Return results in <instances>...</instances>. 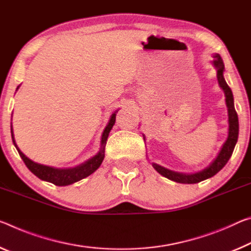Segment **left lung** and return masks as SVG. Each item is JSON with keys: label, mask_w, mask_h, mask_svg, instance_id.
Wrapping results in <instances>:
<instances>
[{"label": "left lung", "mask_w": 251, "mask_h": 251, "mask_svg": "<svg viewBox=\"0 0 251 251\" xmlns=\"http://www.w3.org/2000/svg\"><path fill=\"white\" fill-rule=\"evenodd\" d=\"M213 65L217 68V78L218 82L222 89L225 91L226 96V104L228 107V116H229V134L228 138L225 142L224 146L220 152H219L218 156L216 157L211 164L208 168L204 169L200 172L194 173V174H183L178 172H174V171L168 170L163 166H160L153 163V168L157 171L161 176L170 178V180L176 181L177 183H184V184H193V183H199L206 178L212 177L213 176L220 171L224 166L226 164V162L229 161V158L231 157L232 152L236 146V143L238 141V134H239V123H238V115L237 111L234 109L233 104V95L232 91L228 86V83L226 82L224 78V70H225V63L222 58L219 54L213 55Z\"/></svg>", "instance_id": "8db88e82"}]
</instances>
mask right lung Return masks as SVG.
<instances>
[{"mask_svg": "<svg viewBox=\"0 0 251 251\" xmlns=\"http://www.w3.org/2000/svg\"><path fill=\"white\" fill-rule=\"evenodd\" d=\"M116 113L117 111H115V113L111 115L108 125L106 126V128L104 129V133H102V135H101V146H100V150H99V152L95 155L94 157L89 158L88 161H86L85 163H82V164H80V165L75 166V168L55 169V168H51V166L38 164V163L31 161L30 158H27L25 155L19 150V147L17 146V144H15V141L13 137V130H12V125H11L12 141H13V144L15 145V147H17L20 156H21L23 162L25 163L26 168L29 169L35 176H38L39 178H41V180H43V181L53 183L54 185H58V186L69 185V184H73V183L80 181V180H82V178H85L88 176H90L91 173H94L95 171H96L99 166H100L101 162L105 157L106 141H107V138H108L110 129L113 128V126L115 124V121H116Z\"/></svg>", "mask_w": 251, "mask_h": 251, "instance_id": "right-lung-1", "label": "right lung"}]
</instances>
